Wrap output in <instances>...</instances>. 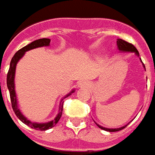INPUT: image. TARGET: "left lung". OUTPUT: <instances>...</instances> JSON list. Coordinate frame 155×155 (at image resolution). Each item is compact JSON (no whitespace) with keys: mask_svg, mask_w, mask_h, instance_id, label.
<instances>
[{"mask_svg":"<svg viewBox=\"0 0 155 155\" xmlns=\"http://www.w3.org/2000/svg\"><path fill=\"white\" fill-rule=\"evenodd\" d=\"M117 45H118V48L119 51H130V52H134L138 57H139V53L138 50L136 49V48L131 43H129L128 41H126L123 40V39H118L117 41ZM143 68H145V67H144V64H143ZM96 124L97 125V127L98 128H102V129H104L105 131H108V132H116V131H119V130H122L123 128H124L127 125H125L124 127H121V128H104V127H102L99 124H97V123H96Z\"/></svg>","mask_w":155,"mask_h":155,"instance_id":"8db88e82","label":"left lung"}]
</instances>
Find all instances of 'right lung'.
I'll return each mask as SVG.
<instances>
[{
	"label": "right lung",
	"mask_w": 155,
	"mask_h": 155,
	"mask_svg": "<svg viewBox=\"0 0 155 155\" xmlns=\"http://www.w3.org/2000/svg\"><path fill=\"white\" fill-rule=\"evenodd\" d=\"M50 41L51 40L48 38H41V39H38L31 42L30 44L25 46L24 48L21 49H20L19 51H17L16 52V54L13 56L12 59L10 63V68L7 73V78H6V83H7V87L9 90L10 93V97H11V102H12V107L13 108V111L15 112V114L16 115V117L19 118L21 121L24 123L25 124H27V126H29L31 128L37 129V130H41V131H45L48 130L49 128H51L52 127H54L55 125L58 124V122L59 121V119L61 118L62 114V107H63V102L62 99L60 105H59V111L58 114L57 115V117L51 120V121L48 122V123H42V124H39V123H34V122H31L29 119H27L24 115L21 114V112L20 111L18 108V104H17V99H16V91H15V83H14V78H15V72H16V67L17 62L19 61L21 58H22L25 52L34 48H40V47H48L50 45ZM74 92V90H72L71 93H69L68 95H66V97H68L69 95H71L72 93ZM64 97V98H65Z\"/></svg>",
	"instance_id": "obj_1"
}]
</instances>
